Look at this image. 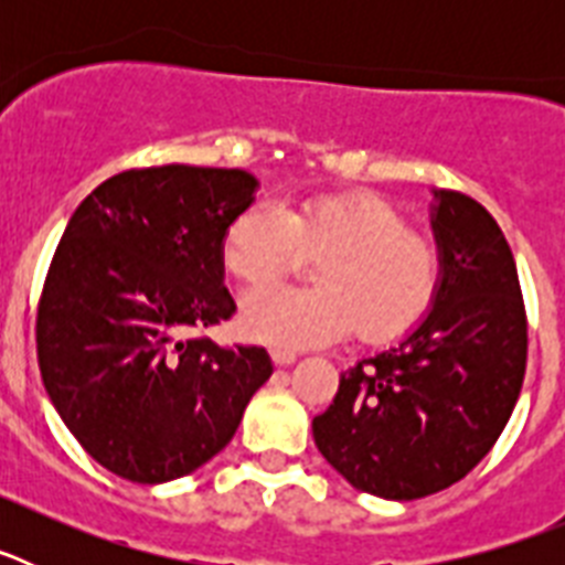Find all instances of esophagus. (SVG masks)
Masks as SVG:
<instances>
[{
  "mask_svg": "<svg viewBox=\"0 0 565 565\" xmlns=\"http://www.w3.org/2000/svg\"><path fill=\"white\" fill-rule=\"evenodd\" d=\"M271 359H274V364H277V367H288V364L297 362V353H294V351H279V348H274Z\"/></svg>",
  "mask_w": 565,
  "mask_h": 565,
  "instance_id": "34e87169",
  "label": "esophagus"
}]
</instances>
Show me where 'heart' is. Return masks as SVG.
Segmentation results:
<instances>
[{
  "label": "heart",
  "mask_w": 565,
  "mask_h": 565,
  "mask_svg": "<svg viewBox=\"0 0 565 565\" xmlns=\"http://www.w3.org/2000/svg\"><path fill=\"white\" fill-rule=\"evenodd\" d=\"M319 259L317 288H257L243 297L239 328L254 342L306 351L356 326L362 342L407 337L427 317L441 282L436 243L373 192L311 198L297 206L254 203L223 232L221 257L246 286H266L297 254Z\"/></svg>",
  "instance_id": "b5f03b06"
}]
</instances>
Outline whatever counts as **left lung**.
Returning <instances> with one entry per match:
<instances>
[{
	"label": "left lung",
	"mask_w": 565,
	"mask_h": 565,
	"mask_svg": "<svg viewBox=\"0 0 565 565\" xmlns=\"http://www.w3.org/2000/svg\"><path fill=\"white\" fill-rule=\"evenodd\" d=\"M441 282L427 317L339 376L313 441L351 487L416 501L461 481L498 441L526 373L512 248L478 201L433 189Z\"/></svg>",
	"instance_id": "obj_1"
}]
</instances>
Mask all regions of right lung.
I'll return each instance as SVG.
<instances>
[{"instance_id":"1","label":"right lung","mask_w":565,"mask_h":565,"mask_svg":"<svg viewBox=\"0 0 565 565\" xmlns=\"http://www.w3.org/2000/svg\"><path fill=\"white\" fill-rule=\"evenodd\" d=\"M257 186L246 169H129L64 228L39 302V367L67 430L115 476L167 483L203 467L271 376L263 348L192 337L234 313L221 243Z\"/></svg>"}]
</instances>
